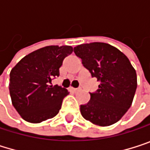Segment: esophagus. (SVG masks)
<instances>
[{
    "label": "esophagus",
    "instance_id": "1",
    "mask_svg": "<svg viewBox=\"0 0 150 150\" xmlns=\"http://www.w3.org/2000/svg\"><path fill=\"white\" fill-rule=\"evenodd\" d=\"M70 90H72L73 92H77L78 90H80V88H70Z\"/></svg>",
    "mask_w": 150,
    "mask_h": 150
}]
</instances>
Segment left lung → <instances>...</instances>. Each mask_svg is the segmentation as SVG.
Here are the masks:
<instances>
[{
    "label": "left lung",
    "instance_id": "obj_1",
    "mask_svg": "<svg viewBox=\"0 0 150 150\" xmlns=\"http://www.w3.org/2000/svg\"><path fill=\"white\" fill-rule=\"evenodd\" d=\"M74 52L91 76L101 82L96 92L89 93V102L80 106L81 115L99 126L117 122L130 108L137 87L129 60L116 47L103 42L78 45Z\"/></svg>",
    "mask_w": 150,
    "mask_h": 150
}]
</instances>
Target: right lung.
Listing matches in <instances>:
<instances>
[{
    "mask_svg": "<svg viewBox=\"0 0 150 150\" xmlns=\"http://www.w3.org/2000/svg\"><path fill=\"white\" fill-rule=\"evenodd\" d=\"M72 52L70 46L44 47L23 57L11 70L12 103L25 121L38 123L58 114L69 92L49 83L60 75L63 60Z\"/></svg>",
    "mask_w": 150,
    "mask_h": 150,
    "instance_id": "right-lung-1",
    "label": "right lung"
}]
</instances>
